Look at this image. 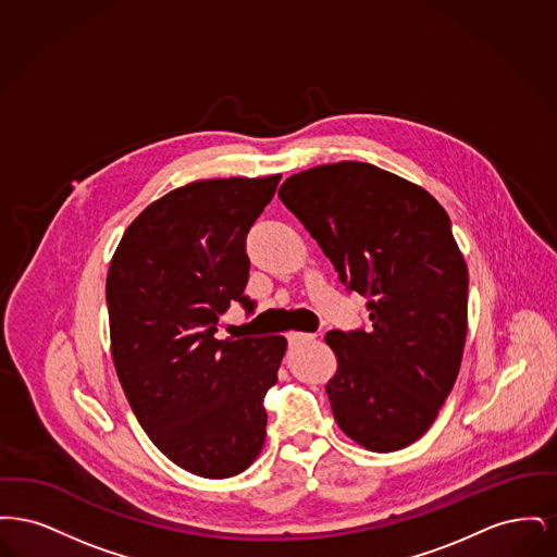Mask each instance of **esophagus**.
<instances>
[{"instance_id": "1", "label": "esophagus", "mask_w": 557, "mask_h": 557, "mask_svg": "<svg viewBox=\"0 0 557 557\" xmlns=\"http://www.w3.org/2000/svg\"><path fill=\"white\" fill-rule=\"evenodd\" d=\"M288 345L298 346L302 345V343H311V341H315L318 338V334H305V332H290L288 336Z\"/></svg>"}]
</instances>
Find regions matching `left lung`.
I'll return each mask as SVG.
<instances>
[{
  "label": "left lung",
  "instance_id": "obj_1",
  "mask_svg": "<svg viewBox=\"0 0 557 557\" xmlns=\"http://www.w3.org/2000/svg\"><path fill=\"white\" fill-rule=\"evenodd\" d=\"M280 198L318 239L346 290L368 298V330H332L325 393L346 434L391 453L418 441L457 380L468 332V267L449 214L422 187L368 162L296 173Z\"/></svg>",
  "mask_w": 557,
  "mask_h": 557
}]
</instances>
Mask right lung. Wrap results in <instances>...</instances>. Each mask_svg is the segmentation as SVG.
Wrapping results in <instances>:
<instances>
[{
  "instance_id": "add662e5",
  "label": "right lung",
  "mask_w": 557,
  "mask_h": 557,
  "mask_svg": "<svg viewBox=\"0 0 557 557\" xmlns=\"http://www.w3.org/2000/svg\"><path fill=\"white\" fill-rule=\"evenodd\" d=\"M282 175L207 180L173 189L127 227L108 269L112 359L137 422L196 476L244 472L265 443L267 391L284 336L216 341L244 294L246 236Z\"/></svg>"
}]
</instances>
